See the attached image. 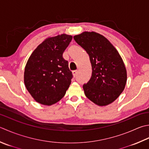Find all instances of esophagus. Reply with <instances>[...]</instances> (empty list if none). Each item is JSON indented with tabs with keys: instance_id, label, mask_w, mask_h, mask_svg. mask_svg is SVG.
I'll return each mask as SVG.
<instances>
[{
	"instance_id": "obj_1",
	"label": "esophagus",
	"mask_w": 149,
	"mask_h": 149,
	"mask_svg": "<svg viewBox=\"0 0 149 149\" xmlns=\"http://www.w3.org/2000/svg\"><path fill=\"white\" fill-rule=\"evenodd\" d=\"M72 74H73V75H74V77H75L77 76V70H74V71H73Z\"/></svg>"
}]
</instances>
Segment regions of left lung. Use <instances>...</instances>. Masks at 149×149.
Here are the masks:
<instances>
[{"instance_id": "obj_1", "label": "left lung", "mask_w": 149, "mask_h": 149, "mask_svg": "<svg viewBox=\"0 0 149 149\" xmlns=\"http://www.w3.org/2000/svg\"><path fill=\"white\" fill-rule=\"evenodd\" d=\"M74 39L88 54L92 74L83 84L84 94L97 105L112 103L123 91L127 75L123 61L106 37L94 31H84Z\"/></svg>"}]
</instances>
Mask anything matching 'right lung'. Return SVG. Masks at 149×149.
<instances>
[{
  "label": "right lung",
  "instance_id": "right-lung-1",
  "mask_svg": "<svg viewBox=\"0 0 149 149\" xmlns=\"http://www.w3.org/2000/svg\"><path fill=\"white\" fill-rule=\"evenodd\" d=\"M72 39L66 34L48 37L37 46L26 63L24 81L35 100L50 106L60 101L73 77L63 54Z\"/></svg>",
  "mask_w": 149,
  "mask_h": 149
}]
</instances>
